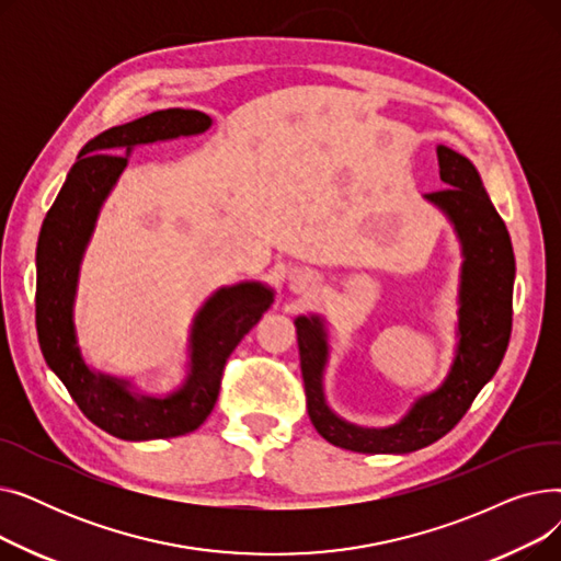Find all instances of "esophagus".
<instances>
[{
	"mask_svg": "<svg viewBox=\"0 0 561 561\" xmlns=\"http://www.w3.org/2000/svg\"><path fill=\"white\" fill-rule=\"evenodd\" d=\"M313 286H316V277L309 271H293L288 275V288L293 293H298V296H305V293H309Z\"/></svg>",
	"mask_w": 561,
	"mask_h": 561,
	"instance_id": "esophagus-1",
	"label": "esophagus"
}]
</instances>
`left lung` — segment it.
Wrapping results in <instances>:
<instances>
[{"label":"left lung","instance_id":"obj_1","mask_svg":"<svg viewBox=\"0 0 561 561\" xmlns=\"http://www.w3.org/2000/svg\"><path fill=\"white\" fill-rule=\"evenodd\" d=\"M448 188L425 197L453 220L463 250L459 288V345L448 379L423 396L393 427L364 430L332 414L322 393L328 336L318 316L296 320L307 411L318 434L355 453H414L446 436L495 375L512 336L516 261L510 231L491 204L476 165L446 145L436 147Z\"/></svg>","mask_w":561,"mask_h":561}]
</instances>
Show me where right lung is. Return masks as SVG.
<instances>
[{
	"instance_id": "add662e5",
	"label": "right lung",
	"mask_w": 561,
	"mask_h": 561,
	"mask_svg": "<svg viewBox=\"0 0 561 561\" xmlns=\"http://www.w3.org/2000/svg\"><path fill=\"white\" fill-rule=\"evenodd\" d=\"M211 117L191 108H165L134 123L111 127L88 140L47 211L36 248V330L47 366L68 393L104 432L125 440L170 438L197 430L220 393L222 370L241 339L273 305V290L256 282L220 288L202 307L191 334V375L186 385L163 398H138L127 381L88 368L77 347L72 302L81 254L91 239L100 206L134 145L202 134Z\"/></svg>"
}]
</instances>
